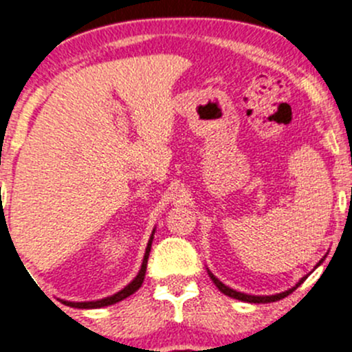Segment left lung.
Instances as JSON below:
<instances>
[{
	"instance_id": "left-lung-1",
	"label": "left lung",
	"mask_w": 352,
	"mask_h": 352,
	"mask_svg": "<svg viewBox=\"0 0 352 352\" xmlns=\"http://www.w3.org/2000/svg\"><path fill=\"white\" fill-rule=\"evenodd\" d=\"M322 262H324V258H322V261L318 262L317 265H320ZM208 272H209V271H208ZM209 278L212 279V283H214L216 287H218V289L221 291V293H225L226 296L235 298V300H240V301H247V303H271V301L283 300V298H286L287 294L293 293V291L296 289V287L300 286L301 283L305 281V279H307V276H305V278H301L300 283H296V286H293V287H291V289L283 291V293H278V294H271V296H257V294H245V293H240V291H235V289H232V287H228L226 285H223V283L219 281V279L216 278L214 274H211V272H209Z\"/></svg>"
}]
</instances>
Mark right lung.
<instances>
[{
  "mask_svg": "<svg viewBox=\"0 0 352 352\" xmlns=\"http://www.w3.org/2000/svg\"><path fill=\"white\" fill-rule=\"evenodd\" d=\"M153 235H155V230L150 236V242H148V245H146V252H144V258H143V264H141L140 272H138L136 278H134L129 285L124 287V289H120L119 293L112 294V296L102 298V300H97V301H63V303L67 305V307H73V308H102V307H109V305H113V303H119V301H122L124 298H127V296H131L133 293H136V291L141 287V285H143L144 274H146L148 257H150Z\"/></svg>",
  "mask_w": 352,
  "mask_h": 352,
  "instance_id": "add662e5",
  "label": "right lung"
}]
</instances>
